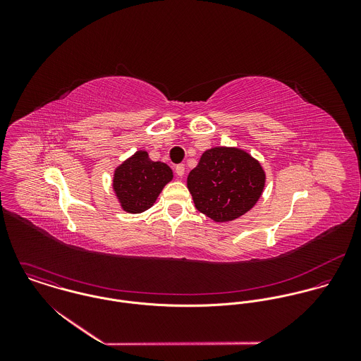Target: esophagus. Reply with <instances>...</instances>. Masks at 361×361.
Returning a JSON list of instances; mask_svg holds the SVG:
<instances>
[{"label":"esophagus","instance_id":"34e87169","mask_svg":"<svg viewBox=\"0 0 361 361\" xmlns=\"http://www.w3.org/2000/svg\"><path fill=\"white\" fill-rule=\"evenodd\" d=\"M175 172H176V175L178 176H183L185 175V165L183 164H178L176 166H175Z\"/></svg>","mask_w":361,"mask_h":361}]
</instances>
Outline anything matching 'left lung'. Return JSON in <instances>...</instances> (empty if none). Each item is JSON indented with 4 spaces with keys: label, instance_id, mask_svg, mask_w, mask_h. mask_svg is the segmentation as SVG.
I'll return each mask as SVG.
<instances>
[{
    "label": "left lung",
    "instance_id": "8db88e82",
    "mask_svg": "<svg viewBox=\"0 0 361 361\" xmlns=\"http://www.w3.org/2000/svg\"><path fill=\"white\" fill-rule=\"evenodd\" d=\"M264 186L261 164L238 147L208 149L188 176L195 206L214 222H229L250 211Z\"/></svg>",
    "mask_w": 361,
    "mask_h": 361
}]
</instances>
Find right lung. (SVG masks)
Returning <instances> with one entry per match:
<instances>
[{"mask_svg": "<svg viewBox=\"0 0 361 361\" xmlns=\"http://www.w3.org/2000/svg\"><path fill=\"white\" fill-rule=\"evenodd\" d=\"M172 178L165 162L152 161L146 150H139L115 168L112 189L123 211L140 214L153 207Z\"/></svg>", "mask_w": 361, "mask_h": 361, "instance_id": "add662e5", "label": "right lung"}]
</instances>
